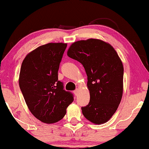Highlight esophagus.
Returning <instances> with one entry per match:
<instances>
[{
    "instance_id": "esophagus-1",
    "label": "esophagus",
    "mask_w": 149,
    "mask_h": 149,
    "mask_svg": "<svg viewBox=\"0 0 149 149\" xmlns=\"http://www.w3.org/2000/svg\"><path fill=\"white\" fill-rule=\"evenodd\" d=\"M73 93H74V94H75V95H78V93H79V90L78 89H76V90H75L74 91H73Z\"/></svg>"
}]
</instances>
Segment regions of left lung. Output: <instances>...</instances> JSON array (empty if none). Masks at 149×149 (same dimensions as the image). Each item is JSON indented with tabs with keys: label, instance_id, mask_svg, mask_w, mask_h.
<instances>
[{
	"label": "left lung",
	"instance_id": "obj_1",
	"mask_svg": "<svg viewBox=\"0 0 149 149\" xmlns=\"http://www.w3.org/2000/svg\"><path fill=\"white\" fill-rule=\"evenodd\" d=\"M67 56L83 65L90 101L82 107L83 116L95 125L108 122L116 113L123 93L124 67L115 49L100 39L74 42Z\"/></svg>",
	"mask_w": 149,
	"mask_h": 149
}]
</instances>
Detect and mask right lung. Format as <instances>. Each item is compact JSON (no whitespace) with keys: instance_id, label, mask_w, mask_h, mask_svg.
Masks as SVG:
<instances>
[{"instance_id":"1","label":"right lung","mask_w":149,"mask_h":149,"mask_svg":"<svg viewBox=\"0 0 149 149\" xmlns=\"http://www.w3.org/2000/svg\"><path fill=\"white\" fill-rule=\"evenodd\" d=\"M67 43L50 42L29 52L22 61L20 88L28 109L44 123H56L63 119L73 101L72 93L63 89L58 80L59 69Z\"/></svg>"}]
</instances>
